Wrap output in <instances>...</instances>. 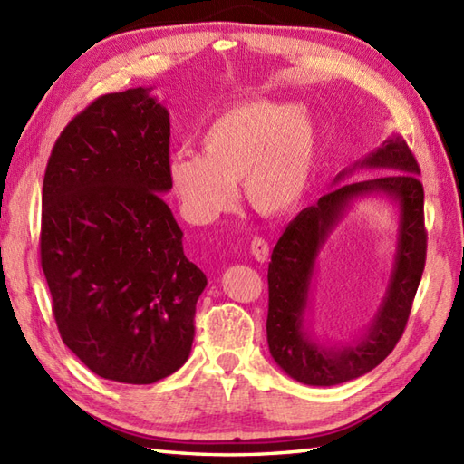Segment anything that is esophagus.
I'll return each mask as SVG.
<instances>
[{
  "label": "esophagus",
  "mask_w": 464,
  "mask_h": 464,
  "mask_svg": "<svg viewBox=\"0 0 464 464\" xmlns=\"http://www.w3.org/2000/svg\"><path fill=\"white\" fill-rule=\"evenodd\" d=\"M251 255L255 260H258V263H266L268 255H270L268 243L265 239H260V237H255V239L251 241Z\"/></svg>",
  "instance_id": "obj_1"
}]
</instances>
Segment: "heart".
<instances>
[{
    "mask_svg": "<svg viewBox=\"0 0 464 464\" xmlns=\"http://www.w3.org/2000/svg\"><path fill=\"white\" fill-rule=\"evenodd\" d=\"M199 152L170 157L169 180L188 221L204 225L231 206L235 182L260 216H280L304 198L319 157V129L298 103L251 100L221 111Z\"/></svg>",
    "mask_w": 464,
    "mask_h": 464,
    "instance_id": "b5f03b06",
    "label": "heart"
}]
</instances>
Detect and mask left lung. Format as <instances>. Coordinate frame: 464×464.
Masks as SVG:
<instances>
[{"instance_id": "left-lung-1", "label": "left lung", "mask_w": 464, "mask_h": 464, "mask_svg": "<svg viewBox=\"0 0 464 464\" xmlns=\"http://www.w3.org/2000/svg\"><path fill=\"white\" fill-rule=\"evenodd\" d=\"M354 169H382L385 174L343 185ZM331 186L334 189L317 204L302 209L286 225L268 265V349L284 372L307 386L349 382L386 359L408 324L425 266L420 166L400 135L388 137L378 149L339 172ZM368 197H386L399 213L387 292L372 324L359 336L347 343L322 342L306 317L316 258L348 209Z\"/></svg>"}]
</instances>
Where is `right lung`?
I'll return each instance as SVG.
<instances>
[{"label": "right lung", "mask_w": 464, "mask_h": 464, "mask_svg": "<svg viewBox=\"0 0 464 464\" xmlns=\"http://www.w3.org/2000/svg\"><path fill=\"white\" fill-rule=\"evenodd\" d=\"M169 145V110L152 88H130L76 115L46 164L41 265L56 325L113 382L152 384L188 361L208 286L162 199Z\"/></svg>", "instance_id": "add662e5"}]
</instances>
